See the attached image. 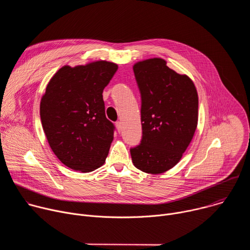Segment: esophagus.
Wrapping results in <instances>:
<instances>
[{
	"instance_id": "34e87169",
	"label": "esophagus",
	"mask_w": 250,
	"mask_h": 250,
	"mask_svg": "<svg viewBox=\"0 0 250 250\" xmlns=\"http://www.w3.org/2000/svg\"><path fill=\"white\" fill-rule=\"evenodd\" d=\"M116 126H117L118 131H119V132H121V130H122V128H123V125H122V123H121V122H117V123H116Z\"/></svg>"
}]
</instances>
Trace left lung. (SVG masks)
<instances>
[{
  "instance_id": "obj_1",
  "label": "left lung",
  "mask_w": 250,
  "mask_h": 250,
  "mask_svg": "<svg viewBox=\"0 0 250 250\" xmlns=\"http://www.w3.org/2000/svg\"><path fill=\"white\" fill-rule=\"evenodd\" d=\"M133 72L141 96L142 138L130 148L132 163L146 173H164L180 161L194 136L198 93L187 75L162 58L136 62Z\"/></svg>"
}]
</instances>
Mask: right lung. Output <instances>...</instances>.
I'll return each mask as SVG.
<instances>
[{
    "label": "right lung",
    "mask_w": 250,
    "mask_h": 250,
    "mask_svg": "<svg viewBox=\"0 0 250 250\" xmlns=\"http://www.w3.org/2000/svg\"><path fill=\"white\" fill-rule=\"evenodd\" d=\"M118 65L100 60L61 67L41 101V120L50 148L75 171L91 172L108 156L115 126L105 118L103 91Z\"/></svg>",
    "instance_id": "obj_1"
}]
</instances>
